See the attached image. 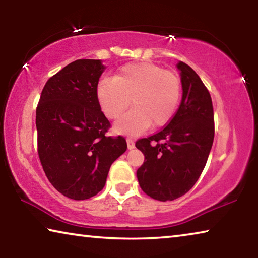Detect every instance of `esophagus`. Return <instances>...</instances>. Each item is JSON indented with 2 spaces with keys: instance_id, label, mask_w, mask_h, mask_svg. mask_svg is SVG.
Segmentation results:
<instances>
[{
  "instance_id": "obj_1",
  "label": "esophagus",
  "mask_w": 258,
  "mask_h": 258,
  "mask_svg": "<svg viewBox=\"0 0 258 258\" xmlns=\"http://www.w3.org/2000/svg\"><path fill=\"white\" fill-rule=\"evenodd\" d=\"M126 142H127V148H128V150H132V149H134L135 148V143H134V141L131 138H127L126 139Z\"/></svg>"
}]
</instances>
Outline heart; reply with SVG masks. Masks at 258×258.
<instances>
[{"label":"heart","mask_w":258,"mask_h":258,"mask_svg":"<svg viewBox=\"0 0 258 258\" xmlns=\"http://www.w3.org/2000/svg\"><path fill=\"white\" fill-rule=\"evenodd\" d=\"M181 98V82L171 72L151 62H133L121 67L113 78L97 85V99L109 119L120 117L130 103L133 109L116 121L120 134L139 135L152 126L161 127L175 115Z\"/></svg>","instance_id":"1"}]
</instances>
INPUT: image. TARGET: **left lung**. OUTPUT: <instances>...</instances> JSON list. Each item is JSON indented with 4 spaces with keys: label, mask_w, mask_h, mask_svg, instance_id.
I'll return each instance as SVG.
<instances>
[{
    "label": "left lung",
    "mask_w": 258,
    "mask_h": 258,
    "mask_svg": "<svg viewBox=\"0 0 258 258\" xmlns=\"http://www.w3.org/2000/svg\"><path fill=\"white\" fill-rule=\"evenodd\" d=\"M182 101L168 125L135 143L145 155L137 171L143 192L160 202L180 198L195 183L207 163L214 141L212 98L194 69L180 61Z\"/></svg>",
    "instance_id": "left-lung-1"
}]
</instances>
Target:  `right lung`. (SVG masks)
I'll list each match as a JSON object with an SVG mask.
<instances>
[{"mask_svg": "<svg viewBox=\"0 0 258 258\" xmlns=\"http://www.w3.org/2000/svg\"><path fill=\"white\" fill-rule=\"evenodd\" d=\"M101 60L80 59L46 82L36 109L38 156L60 194L89 199L106 184L111 164L127 149L123 137L106 133L110 123L97 99Z\"/></svg>", "mask_w": 258, "mask_h": 258, "instance_id": "add662e5", "label": "right lung"}]
</instances>
